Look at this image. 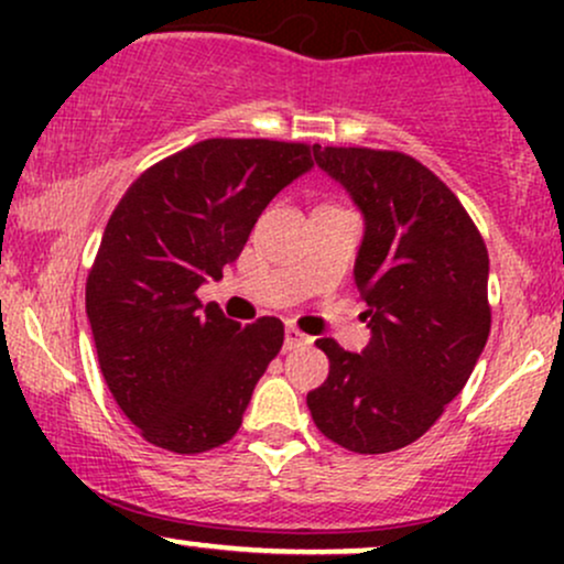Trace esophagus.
I'll list each match as a JSON object with an SVG mask.
<instances>
[{
    "label": "esophagus",
    "mask_w": 564,
    "mask_h": 564,
    "mask_svg": "<svg viewBox=\"0 0 564 564\" xmlns=\"http://www.w3.org/2000/svg\"><path fill=\"white\" fill-rule=\"evenodd\" d=\"M310 341H313V339H310L307 334H302L300 328H294V326H286V334H283V347H286V349L307 347Z\"/></svg>",
    "instance_id": "1"
}]
</instances>
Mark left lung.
Instances as JSON below:
<instances>
[{"label": "left lung", "instance_id": "1", "mask_svg": "<svg viewBox=\"0 0 564 564\" xmlns=\"http://www.w3.org/2000/svg\"><path fill=\"white\" fill-rule=\"evenodd\" d=\"M315 164L366 217L355 283L371 341L318 339L328 379L307 394L313 422L352 453L419 440L467 384L490 334L488 249L435 172L400 151L315 145Z\"/></svg>", "mask_w": 564, "mask_h": 564}]
</instances>
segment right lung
Here are the masks:
<instances>
[{"label":"right lung","mask_w":564,"mask_h":564,"mask_svg":"<svg viewBox=\"0 0 564 564\" xmlns=\"http://www.w3.org/2000/svg\"><path fill=\"white\" fill-rule=\"evenodd\" d=\"M310 166L307 142L212 138L121 196L87 275V318L102 379L148 443L204 453L241 426L283 323L241 326L196 291L223 278L264 206Z\"/></svg>","instance_id":"obj_1"}]
</instances>
